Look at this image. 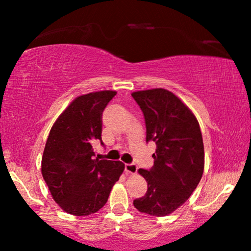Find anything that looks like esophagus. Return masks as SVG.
Returning a JSON list of instances; mask_svg holds the SVG:
<instances>
[{"label":"esophagus","mask_w":251,"mask_h":251,"mask_svg":"<svg viewBox=\"0 0 251 251\" xmlns=\"http://www.w3.org/2000/svg\"><path fill=\"white\" fill-rule=\"evenodd\" d=\"M137 169H138V168H137L136 164H133V163H130V164L128 163V164H126V166H125V170H126V174H131V175L136 174Z\"/></svg>","instance_id":"1"}]
</instances>
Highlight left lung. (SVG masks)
Listing matches in <instances>:
<instances>
[{
  "label": "left lung",
  "mask_w": 251,
  "mask_h": 251,
  "mask_svg": "<svg viewBox=\"0 0 251 251\" xmlns=\"http://www.w3.org/2000/svg\"><path fill=\"white\" fill-rule=\"evenodd\" d=\"M146 123V142L156 144L152 169H139L147 181L144 197L133 200L137 210L163 217L183 205L200 183L204 147L200 126L190 108L162 88L132 92Z\"/></svg>",
  "instance_id": "1"
}]
</instances>
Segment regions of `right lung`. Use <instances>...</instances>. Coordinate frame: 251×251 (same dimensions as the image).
Here are the masks:
<instances>
[{
	"label": "right lung",
	"mask_w": 251,
	"mask_h": 251,
	"mask_svg": "<svg viewBox=\"0 0 251 251\" xmlns=\"http://www.w3.org/2000/svg\"><path fill=\"white\" fill-rule=\"evenodd\" d=\"M115 95L102 90L78 96L50 130L41 171L52 199L67 214L97 212L125 170L121 161L94 159V144L101 142L102 111Z\"/></svg>",
	"instance_id": "add662e5"
}]
</instances>
